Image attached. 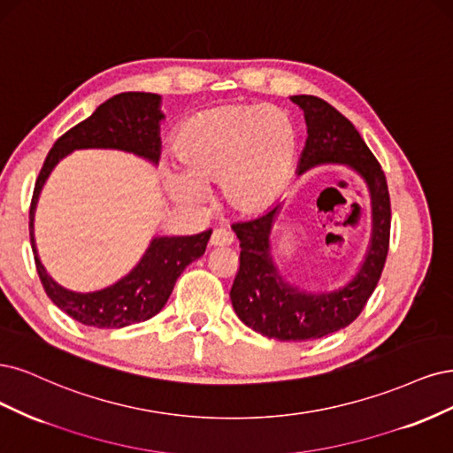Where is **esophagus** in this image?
Listing matches in <instances>:
<instances>
[{"label": "esophagus", "instance_id": "obj_1", "mask_svg": "<svg viewBox=\"0 0 453 453\" xmlns=\"http://www.w3.org/2000/svg\"><path fill=\"white\" fill-rule=\"evenodd\" d=\"M235 237H233V233L226 231V229H214L212 235H211V246L214 248H220V246H231Z\"/></svg>", "mask_w": 453, "mask_h": 453}]
</instances>
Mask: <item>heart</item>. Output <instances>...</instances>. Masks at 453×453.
<instances>
[{
  "label": "heart",
  "instance_id": "heart-1",
  "mask_svg": "<svg viewBox=\"0 0 453 453\" xmlns=\"http://www.w3.org/2000/svg\"><path fill=\"white\" fill-rule=\"evenodd\" d=\"M180 174L167 173L174 199L197 205L220 184L229 209L265 212L286 189L297 164V131L289 116L267 105H224L188 119L171 142Z\"/></svg>",
  "mask_w": 453,
  "mask_h": 453
}]
</instances>
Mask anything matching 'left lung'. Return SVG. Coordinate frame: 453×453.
<instances>
[{"mask_svg": "<svg viewBox=\"0 0 453 453\" xmlns=\"http://www.w3.org/2000/svg\"><path fill=\"white\" fill-rule=\"evenodd\" d=\"M291 101L304 111L309 134L297 174L324 164L352 167L367 184L372 205V235L363 265L342 288L319 294L291 286L274 267L269 239L280 203L252 220L231 226L241 242L239 271L229 291L233 309L244 326L264 337L301 342L349 326L365 309L388 257L391 203L386 174L354 124L316 96H291Z\"/></svg>", "mask_w": 453, "mask_h": 453, "instance_id": "left-lung-1", "label": "left lung"}]
</instances>
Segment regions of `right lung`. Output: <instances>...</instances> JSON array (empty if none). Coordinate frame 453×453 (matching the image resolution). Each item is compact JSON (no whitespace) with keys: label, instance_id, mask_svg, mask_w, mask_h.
I'll return each mask as SVG.
<instances>
[{"label":"right lung","instance_id":"1","mask_svg":"<svg viewBox=\"0 0 453 453\" xmlns=\"http://www.w3.org/2000/svg\"><path fill=\"white\" fill-rule=\"evenodd\" d=\"M159 104L162 97L157 94L124 92L112 96L92 116L65 131L54 142L35 180L30 205V241L37 274L58 309L84 326L120 329L156 316L165 306L180 273L205 254L211 239V229L189 237H154L139 264L124 279L90 294H77L56 284L37 256L34 237L35 207L41 189L56 164L73 150L81 149L124 150L157 164L162 152L159 122L164 120Z\"/></svg>","mask_w":453,"mask_h":453}]
</instances>
